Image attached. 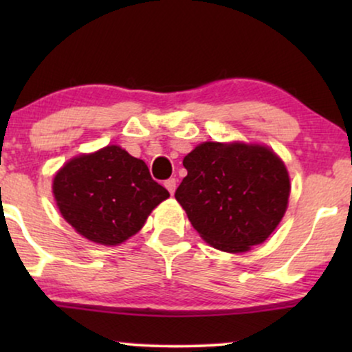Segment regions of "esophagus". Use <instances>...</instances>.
Wrapping results in <instances>:
<instances>
[{
    "instance_id": "esophagus-1",
    "label": "esophagus",
    "mask_w": 352,
    "mask_h": 352,
    "mask_svg": "<svg viewBox=\"0 0 352 352\" xmlns=\"http://www.w3.org/2000/svg\"><path fill=\"white\" fill-rule=\"evenodd\" d=\"M176 179L175 177H170V179H166L165 182H163V184H165V187L168 189V192H170V194L173 195L175 194V190H176Z\"/></svg>"
}]
</instances>
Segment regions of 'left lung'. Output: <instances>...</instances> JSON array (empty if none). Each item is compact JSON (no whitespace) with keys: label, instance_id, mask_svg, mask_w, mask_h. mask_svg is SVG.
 <instances>
[{"label":"left lung","instance_id":"1","mask_svg":"<svg viewBox=\"0 0 352 352\" xmlns=\"http://www.w3.org/2000/svg\"><path fill=\"white\" fill-rule=\"evenodd\" d=\"M176 200L200 237L228 253L248 252L274 232L287 211L290 177L259 144L204 142L182 160Z\"/></svg>","mask_w":352,"mask_h":352}]
</instances>
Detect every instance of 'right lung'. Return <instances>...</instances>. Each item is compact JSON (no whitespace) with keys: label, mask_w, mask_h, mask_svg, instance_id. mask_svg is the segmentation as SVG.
<instances>
[{"label":"right lung","mask_w":352,"mask_h":352,"mask_svg":"<svg viewBox=\"0 0 352 352\" xmlns=\"http://www.w3.org/2000/svg\"><path fill=\"white\" fill-rule=\"evenodd\" d=\"M52 194L76 232L109 247L139 232L152 210L170 197L146 163L120 146L72 158L56 173Z\"/></svg>","instance_id":"1"}]
</instances>
